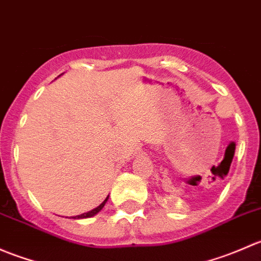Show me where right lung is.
I'll list each match as a JSON object with an SVG mask.
<instances>
[{
	"label": "right lung",
	"instance_id": "obj_1",
	"mask_svg": "<svg viewBox=\"0 0 261 261\" xmlns=\"http://www.w3.org/2000/svg\"><path fill=\"white\" fill-rule=\"evenodd\" d=\"M107 199H109V197H107V198L105 199V201L102 202V203L99 204V206L97 207V208L92 210V211H89V212H87V213H83V215H80V216H74V217H73V218H87V217H92V216L97 215V213H98L99 211H101L102 208H103V206H105V203H106V202H107Z\"/></svg>",
	"mask_w": 261,
	"mask_h": 261
}]
</instances>
